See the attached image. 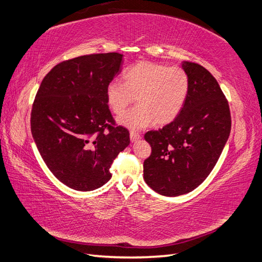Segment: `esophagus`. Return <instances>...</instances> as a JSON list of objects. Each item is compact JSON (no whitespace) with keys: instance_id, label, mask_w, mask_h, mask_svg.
I'll return each instance as SVG.
<instances>
[{"instance_id":"esophagus-1","label":"esophagus","mask_w":262,"mask_h":262,"mask_svg":"<svg viewBox=\"0 0 262 262\" xmlns=\"http://www.w3.org/2000/svg\"><path fill=\"white\" fill-rule=\"evenodd\" d=\"M130 139H131V141H132V142H135V141L140 140V139H141V136L139 135L138 132L131 131V132H130Z\"/></svg>"}]
</instances>
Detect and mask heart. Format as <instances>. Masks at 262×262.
<instances>
[{
	"label": "heart",
	"instance_id": "obj_1",
	"mask_svg": "<svg viewBox=\"0 0 262 262\" xmlns=\"http://www.w3.org/2000/svg\"><path fill=\"white\" fill-rule=\"evenodd\" d=\"M122 78L123 82L107 84L106 101L115 114H122L137 97L138 105L119 119L130 129L170 123L182 112L188 96L189 77L178 66L141 60L127 67Z\"/></svg>",
	"mask_w": 262,
	"mask_h": 262
}]
</instances>
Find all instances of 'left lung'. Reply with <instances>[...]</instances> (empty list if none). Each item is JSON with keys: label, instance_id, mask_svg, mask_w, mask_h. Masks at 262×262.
<instances>
[{"label": "left lung", "instance_id": "8db88e82", "mask_svg": "<svg viewBox=\"0 0 262 262\" xmlns=\"http://www.w3.org/2000/svg\"><path fill=\"white\" fill-rule=\"evenodd\" d=\"M189 92L182 112L158 131L144 135L151 155L143 162V178L164 196L187 194L216 165L231 131V114L217 80L203 66L184 61Z\"/></svg>", "mask_w": 262, "mask_h": 262}]
</instances>
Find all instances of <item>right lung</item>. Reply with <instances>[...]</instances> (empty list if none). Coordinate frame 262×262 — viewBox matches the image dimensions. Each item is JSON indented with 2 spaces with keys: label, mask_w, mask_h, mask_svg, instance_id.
<instances>
[{
  "label": "right lung",
  "mask_w": 262,
  "mask_h": 262,
  "mask_svg": "<svg viewBox=\"0 0 262 262\" xmlns=\"http://www.w3.org/2000/svg\"><path fill=\"white\" fill-rule=\"evenodd\" d=\"M122 59L107 52L62 61L46 75L34 98L33 140L55 177L75 190L107 183L113 160L130 143L106 101V86L121 72Z\"/></svg>",
  "instance_id": "right-lung-1"
}]
</instances>
